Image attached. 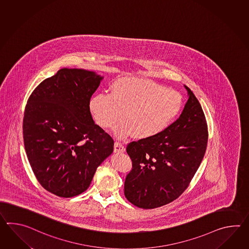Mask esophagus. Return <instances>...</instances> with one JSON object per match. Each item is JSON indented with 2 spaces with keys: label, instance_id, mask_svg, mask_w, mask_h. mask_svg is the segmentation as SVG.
<instances>
[{
  "label": "esophagus",
  "instance_id": "esophagus-1",
  "mask_svg": "<svg viewBox=\"0 0 249 249\" xmlns=\"http://www.w3.org/2000/svg\"><path fill=\"white\" fill-rule=\"evenodd\" d=\"M124 151H125L124 145H123L121 142L116 141V142L114 143V152H115V153H123Z\"/></svg>",
  "mask_w": 249,
  "mask_h": 249
}]
</instances>
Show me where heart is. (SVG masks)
I'll return each instance as SVG.
<instances>
[{"label": "heart", "instance_id": "b5f03b06", "mask_svg": "<svg viewBox=\"0 0 249 249\" xmlns=\"http://www.w3.org/2000/svg\"><path fill=\"white\" fill-rule=\"evenodd\" d=\"M182 95L174 89L138 77H123L113 82L111 94L98 93L89 106L100 127H117L119 138L149 139L163 132L182 109ZM123 118H121V116Z\"/></svg>", "mask_w": 249, "mask_h": 249}]
</instances>
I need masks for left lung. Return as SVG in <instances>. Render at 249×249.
<instances>
[{
    "label": "left lung",
    "mask_w": 249,
    "mask_h": 249,
    "mask_svg": "<svg viewBox=\"0 0 249 249\" xmlns=\"http://www.w3.org/2000/svg\"><path fill=\"white\" fill-rule=\"evenodd\" d=\"M188 89L181 115L163 132L127 145L132 170L124 194L132 204L154 209L177 199L187 189L204 158L208 127L198 100Z\"/></svg>",
    "instance_id": "8db88e82"
}]
</instances>
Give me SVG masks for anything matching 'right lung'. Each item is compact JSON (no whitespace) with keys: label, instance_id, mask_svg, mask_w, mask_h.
Instances as JSON below:
<instances>
[{"label":"right lung","instance_id":"right-lung-1","mask_svg":"<svg viewBox=\"0 0 249 249\" xmlns=\"http://www.w3.org/2000/svg\"><path fill=\"white\" fill-rule=\"evenodd\" d=\"M103 77L80 69H61L28 97L23 139L35 176L60 197L89 188L114 141L94 123L89 103Z\"/></svg>","mask_w":249,"mask_h":249}]
</instances>
